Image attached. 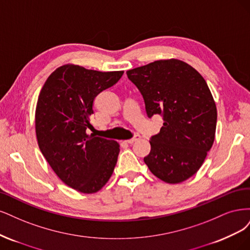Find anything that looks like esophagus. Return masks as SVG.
Masks as SVG:
<instances>
[{"instance_id": "1", "label": "esophagus", "mask_w": 250, "mask_h": 250, "mask_svg": "<svg viewBox=\"0 0 250 250\" xmlns=\"http://www.w3.org/2000/svg\"><path fill=\"white\" fill-rule=\"evenodd\" d=\"M140 139H141V136H140V135H136V136L133 137V138L125 140V142L128 143V144H132V143H134L135 141H138V140H140Z\"/></svg>"}]
</instances>
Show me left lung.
I'll use <instances>...</instances> for the list:
<instances>
[{
  "label": "left lung",
  "mask_w": 250,
  "mask_h": 250,
  "mask_svg": "<svg viewBox=\"0 0 250 250\" xmlns=\"http://www.w3.org/2000/svg\"><path fill=\"white\" fill-rule=\"evenodd\" d=\"M146 103V114H159L164 124L150 138L144 162L168 184L195 174L211 149L217 109L206 80L186 62L158 60L126 71Z\"/></svg>",
  "instance_id": "1"
}]
</instances>
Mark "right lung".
Returning a JSON list of instances; mask_svg holds the SVG:
<instances>
[{
  "label": "right lung",
  "instance_id": "obj_1",
  "mask_svg": "<svg viewBox=\"0 0 250 250\" xmlns=\"http://www.w3.org/2000/svg\"><path fill=\"white\" fill-rule=\"evenodd\" d=\"M124 71H98L65 64L53 71L39 93L35 130L38 146L54 172L81 193L98 192L113 173L119 144L93 134V101Z\"/></svg>",
  "mask_w": 250,
  "mask_h": 250
}]
</instances>
